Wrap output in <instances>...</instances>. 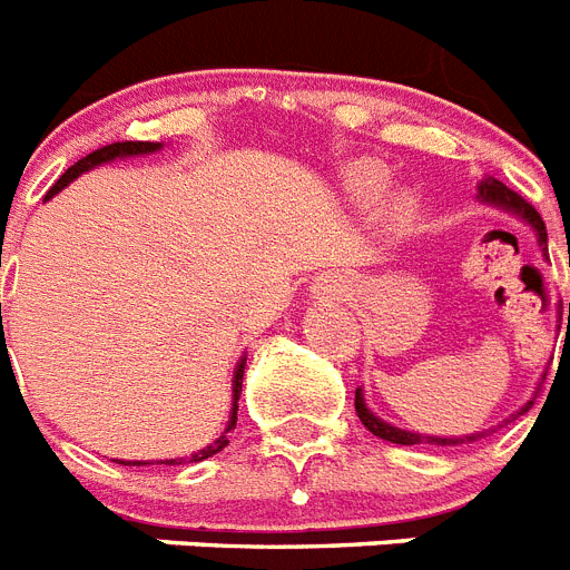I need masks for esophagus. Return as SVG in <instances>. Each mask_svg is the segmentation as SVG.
<instances>
[{
    "label": "esophagus",
    "mask_w": 570,
    "mask_h": 570,
    "mask_svg": "<svg viewBox=\"0 0 570 570\" xmlns=\"http://www.w3.org/2000/svg\"><path fill=\"white\" fill-rule=\"evenodd\" d=\"M325 291H337V282H328V285H325ZM340 291H343V285H340Z\"/></svg>",
    "instance_id": "1"
}]
</instances>
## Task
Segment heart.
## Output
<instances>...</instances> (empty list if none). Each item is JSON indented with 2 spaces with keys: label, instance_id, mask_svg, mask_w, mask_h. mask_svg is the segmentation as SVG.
I'll list each match as a JSON object with an SVG mask.
<instances>
[{
  "label": "heart",
  "instance_id": "1",
  "mask_svg": "<svg viewBox=\"0 0 570 570\" xmlns=\"http://www.w3.org/2000/svg\"><path fill=\"white\" fill-rule=\"evenodd\" d=\"M386 184V173H383L377 164H354L348 169V187H352L354 196L360 198H374ZM410 218V202L397 198L392 207H389V227H401L403 222Z\"/></svg>",
  "mask_w": 570,
  "mask_h": 570
}]
</instances>
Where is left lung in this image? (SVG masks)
Listing matches in <instances>:
<instances>
[{"instance_id": "obj_1", "label": "left lung", "mask_w": 570, "mask_h": 570, "mask_svg": "<svg viewBox=\"0 0 570 570\" xmlns=\"http://www.w3.org/2000/svg\"><path fill=\"white\" fill-rule=\"evenodd\" d=\"M475 198H479L481 204H488V207H495V210L508 213V216H517L519 222H524V225L533 230V236H537L539 247H542V256H548V230H544V222L542 216H539L533 207H530L528 202H524L522 196H517L513 189L504 187L502 181H495V178H481L479 181V193H475ZM544 381V377H542ZM533 406V401H528L519 412H513V415H508L499 426L510 424V421H517L519 415H524V412ZM354 410H357V417L363 421V426H366L372 435L383 438V441H392V444H401V446H415V444H435V446H459V444H473V441H479V438L490 435V432H495L499 426H490V430H481V432H470V435H426V432H415V430H401V426L395 424H386L383 417L374 415L372 410H368L366 397H363V389H357L354 392Z\"/></svg>"}]
</instances>
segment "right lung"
<instances>
[{"mask_svg": "<svg viewBox=\"0 0 570 570\" xmlns=\"http://www.w3.org/2000/svg\"><path fill=\"white\" fill-rule=\"evenodd\" d=\"M158 149H164V144H153V140H124V144H109L104 146V149H97V153L86 155V158H80L75 164V167H68L66 173L60 175V181L53 184L51 189H48V198H53L60 189H66L68 184L75 181V178H80L82 173H89V169H97L104 167V164H111V160H124V158H138V155H153L158 153ZM245 363H247V354L236 363V368H233V403H230V415H227V426L225 432L218 438H213L210 444L202 446V450H196L193 455H184V459H164L158 461V464H198V461L210 459V455H216V452L225 450L227 444H230V432L236 430V412H238V395H242V381H245ZM118 464H126V466H146L149 461H124V459H115Z\"/></svg>", "mask_w": 570, "mask_h": 570, "instance_id": "add662e5", "label": "right lung"}]
</instances>
